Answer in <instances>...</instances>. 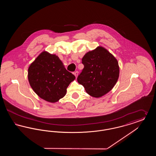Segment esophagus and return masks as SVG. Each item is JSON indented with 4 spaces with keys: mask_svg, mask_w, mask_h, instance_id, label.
<instances>
[{
    "mask_svg": "<svg viewBox=\"0 0 156 156\" xmlns=\"http://www.w3.org/2000/svg\"><path fill=\"white\" fill-rule=\"evenodd\" d=\"M74 74L75 76L76 77H77L78 75V71H75V72H74Z\"/></svg>",
    "mask_w": 156,
    "mask_h": 156,
    "instance_id": "esophagus-1",
    "label": "esophagus"
}]
</instances>
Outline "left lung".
Segmentation results:
<instances>
[{"label":"left lung","mask_w":156,"mask_h":156,"mask_svg":"<svg viewBox=\"0 0 156 156\" xmlns=\"http://www.w3.org/2000/svg\"><path fill=\"white\" fill-rule=\"evenodd\" d=\"M82 63L84 68L77 81L90 96L102 97L113 88L119 78V65L107 50L98 47L85 54Z\"/></svg>","instance_id":"left-lung-1"}]
</instances>
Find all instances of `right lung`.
<instances>
[{
	"instance_id": "1",
	"label": "right lung",
	"mask_w": 156,
	"mask_h": 156,
	"mask_svg": "<svg viewBox=\"0 0 156 156\" xmlns=\"http://www.w3.org/2000/svg\"><path fill=\"white\" fill-rule=\"evenodd\" d=\"M75 78L55 54L41 52L28 69L30 86L37 95L50 102L64 97L69 83Z\"/></svg>"
}]
</instances>
